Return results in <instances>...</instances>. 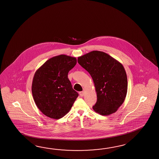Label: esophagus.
<instances>
[{
    "label": "esophagus",
    "mask_w": 159,
    "mask_h": 159,
    "mask_svg": "<svg viewBox=\"0 0 159 159\" xmlns=\"http://www.w3.org/2000/svg\"><path fill=\"white\" fill-rule=\"evenodd\" d=\"M80 93V95L81 97H83V96H84V92H80L79 93Z\"/></svg>",
    "instance_id": "1"
}]
</instances>
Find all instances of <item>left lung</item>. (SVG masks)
I'll list each match as a JSON object with an SVG mask.
<instances>
[{
    "mask_svg": "<svg viewBox=\"0 0 159 159\" xmlns=\"http://www.w3.org/2000/svg\"><path fill=\"white\" fill-rule=\"evenodd\" d=\"M78 62L92 78L97 100L96 113L108 116L115 113L125 99L128 81L122 64L104 52L92 51L78 58Z\"/></svg>",
    "mask_w": 159,
    "mask_h": 159,
    "instance_id": "8db88e82",
    "label": "left lung"
}]
</instances>
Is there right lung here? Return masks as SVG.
Segmentation results:
<instances>
[{
	"instance_id": "obj_1",
	"label": "right lung",
	"mask_w": 159,
	"mask_h": 159,
	"mask_svg": "<svg viewBox=\"0 0 159 159\" xmlns=\"http://www.w3.org/2000/svg\"><path fill=\"white\" fill-rule=\"evenodd\" d=\"M76 63V58L62 54L48 60L35 73L31 89L34 100L47 117H63L77 99L78 94L67 77Z\"/></svg>"
}]
</instances>
